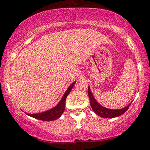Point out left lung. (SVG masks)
I'll return each instance as SVG.
<instances>
[{
	"label": "left lung",
	"mask_w": 150,
	"mask_h": 150,
	"mask_svg": "<svg viewBox=\"0 0 150 150\" xmlns=\"http://www.w3.org/2000/svg\"><path fill=\"white\" fill-rule=\"evenodd\" d=\"M88 95H89L90 104H91L92 109H93V111L96 112V114H97L98 115L104 118H114L122 115V114H124V112L128 109L129 106H130L131 104V103L129 104L128 106L122 108V109H109V108H105L104 107V106H102V105H100V104L96 101L95 98L93 97V94L91 93L89 86V87H88Z\"/></svg>",
	"instance_id": "8db88e82"
}]
</instances>
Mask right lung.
<instances>
[{
	"instance_id": "right-lung-1",
	"label": "right lung",
	"mask_w": 150,
	"mask_h": 150,
	"mask_svg": "<svg viewBox=\"0 0 150 150\" xmlns=\"http://www.w3.org/2000/svg\"><path fill=\"white\" fill-rule=\"evenodd\" d=\"M76 83L74 82L73 83H71L70 85L69 86V87L67 88V91H65L64 95L61 98L60 102H59V104H57L56 106H54V108H51V109L46 110V111L40 112V113H36V114H29V113H25L28 116L32 117L38 120H42V121H46V122H49V121H53L60 117L61 115L63 114V112H64L65 108V100H66L67 96L69 95V93H70L71 89H72L74 85Z\"/></svg>"
}]
</instances>
